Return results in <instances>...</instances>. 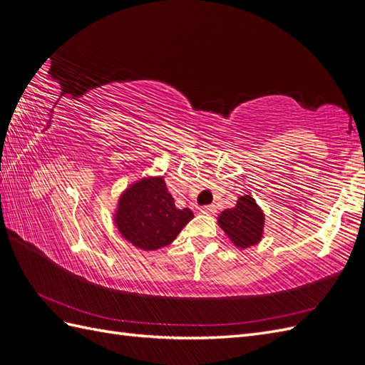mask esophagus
Here are the masks:
<instances>
[{
	"label": "esophagus",
	"mask_w": 365,
	"mask_h": 365,
	"mask_svg": "<svg viewBox=\"0 0 365 365\" xmlns=\"http://www.w3.org/2000/svg\"><path fill=\"white\" fill-rule=\"evenodd\" d=\"M200 212H201L202 215H215L216 208H215L213 205H204V207H201Z\"/></svg>",
	"instance_id": "esophagus-1"
}]
</instances>
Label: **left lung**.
<instances>
[{
	"label": "left lung",
	"instance_id": "1",
	"mask_svg": "<svg viewBox=\"0 0 365 365\" xmlns=\"http://www.w3.org/2000/svg\"><path fill=\"white\" fill-rule=\"evenodd\" d=\"M219 227L237 248L259 244L263 236L264 215L250 195L240 196L236 207L227 208L217 217Z\"/></svg>",
	"mask_w": 365,
	"mask_h": 365
}]
</instances>
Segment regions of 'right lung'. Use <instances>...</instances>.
Segmentation results:
<instances>
[{
	"label": "right lung",
	"instance_id": "add662e5",
	"mask_svg": "<svg viewBox=\"0 0 365 365\" xmlns=\"http://www.w3.org/2000/svg\"><path fill=\"white\" fill-rule=\"evenodd\" d=\"M190 208H176L163 178H145L120 196L115 225L132 245L153 251L169 244L190 222Z\"/></svg>",
	"mask_w": 365,
	"mask_h": 365
}]
</instances>
